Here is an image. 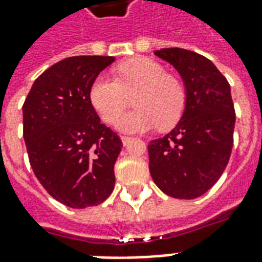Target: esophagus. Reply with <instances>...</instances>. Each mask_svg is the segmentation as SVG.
<instances>
[{
  "label": "esophagus",
  "mask_w": 262,
  "mask_h": 262,
  "mask_svg": "<svg viewBox=\"0 0 262 262\" xmlns=\"http://www.w3.org/2000/svg\"><path fill=\"white\" fill-rule=\"evenodd\" d=\"M121 140H122V143H123V146H126V144H127V143H129V141L132 140V137H129V136H121Z\"/></svg>",
  "instance_id": "esophagus-1"
}]
</instances>
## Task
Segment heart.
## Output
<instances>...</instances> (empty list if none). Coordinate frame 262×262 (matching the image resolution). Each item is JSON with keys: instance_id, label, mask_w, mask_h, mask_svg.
<instances>
[{"instance_id": "heart-1", "label": "heart", "mask_w": 262, "mask_h": 262, "mask_svg": "<svg viewBox=\"0 0 262 262\" xmlns=\"http://www.w3.org/2000/svg\"><path fill=\"white\" fill-rule=\"evenodd\" d=\"M115 76H98L90 87V102L106 123H114L135 96L137 110L118 121V129L140 133L179 121L186 106V89L165 68L150 58H132L115 68Z\"/></svg>"}]
</instances>
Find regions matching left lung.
<instances>
[{
    "instance_id": "1",
    "label": "left lung",
    "mask_w": 262,
    "mask_h": 262,
    "mask_svg": "<svg viewBox=\"0 0 262 262\" xmlns=\"http://www.w3.org/2000/svg\"><path fill=\"white\" fill-rule=\"evenodd\" d=\"M156 55L179 72L187 97L179 123L148 144L150 173L165 194L191 200L210 190L229 162L236 121L230 86L197 52L162 48Z\"/></svg>"
}]
</instances>
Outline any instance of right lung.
<instances>
[{
	"instance_id": "right-lung-1",
	"label": "right lung",
	"mask_w": 262,
	"mask_h": 262,
	"mask_svg": "<svg viewBox=\"0 0 262 262\" xmlns=\"http://www.w3.org/2000/svg\"><path fill=\"white\" fill-rule=\"evenodd\" d=\"M114 57H69L33 83L23 104V139L34 175L71 208L101 204L114 190L121 137L101 123L90 87Z\"/></svg>"
}]
</instances>
